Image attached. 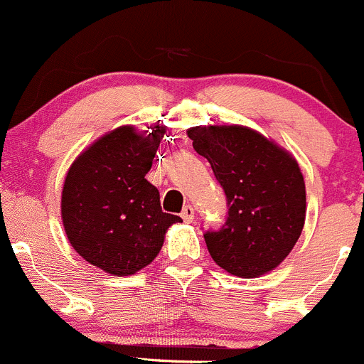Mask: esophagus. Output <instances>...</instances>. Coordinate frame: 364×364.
<instances>
[{
	"instance_id": "obj_1",
	"label": "esophagus",
	"mask_w": 364,
	"mask_h": 364,
	"mask_svg": "<svg viewBox=\"0 0 364 364\" xmlns=\"http://www.w3.org/2000/svg\"><path fill=\"white\" fill-rule=\"evenodd\" d=\"M181 218H183V221H185V223H191V221H193V218H195V210H193V207H191V205H186L185 209H183Z\"/></svg>"
}]
</instances>
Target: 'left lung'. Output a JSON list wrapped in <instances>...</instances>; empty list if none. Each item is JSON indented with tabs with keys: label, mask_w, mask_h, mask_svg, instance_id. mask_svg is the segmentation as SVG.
Segmentation results:
<instances>
[{
	"label": "left lung",
	"mask_w": 364,
	"mask_h": 364,
	"mask_svg": "<svg viewBox=\"0 0 364 364\" xmlns=\"http://www.w3.org/2000/svg\"><path fill=\"white\" fill-rule=\"evenodd\" d=\"M228 200L226 225L203 235L210 257L240 278L269 273L292 252L306 221V185L289 150L252 127L195 126L186 131Z\"/></svg>",
	"instance_id": "left-lung-1"
}]
</instances>
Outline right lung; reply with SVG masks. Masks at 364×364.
<instances>
[{"label":"right lung","mask_w":364,"mask_h":364,"mask_svg":"<svg viewBox=\"0 0 364 364\" xmlns=\"http://www.w3.org/2000/svg\"><path fill=\"white\" fill-rule=\"evenodd\" d=\"M119 126L75 157L62 188L63 230L74 250L114 277H131L161 252L167 230L181 223L162 213L145 178L166 126Z\"/></svg>","instance_id":"add662e5"}]
</instances>
